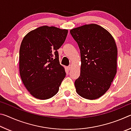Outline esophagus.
Instances as JSON below:
<instances>
[{"mask_svg": "<svg viewBox=\"0 0 131 131\" xmlns=\"http://www.w3.org/2000/svg\"><path fill=\"white\" fill-rule=\"evenodd\" d=\"M68 69H69V70H70V69H71V68H72V65H69V66H68Z\"/></svg>", "mask_w": 131, "mask_h": 131, "instance_id": "1", "label": "esophagus"}]
</instances>
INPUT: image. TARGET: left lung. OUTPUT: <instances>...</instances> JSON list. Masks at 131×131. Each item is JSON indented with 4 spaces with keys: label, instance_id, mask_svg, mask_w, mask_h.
<instances>
[{
    "label": "left lung",
    "instance_id": "8db88e82",
    "mask_svg": "<svg viewBox=\"0 0 131 131\" xmlns=\"http://www.w3.org/2000/svg\"><path fill=\"white\" fill-rule=\"evenodd\" d=\"M80 50V76L74 82L76 92L87 99L100 97L109 89L117 73V48L107 30L96 24L70 31Z\"/></svg>",
    "mask_w": 131,
    "mask_h": 131
}]
</instances>
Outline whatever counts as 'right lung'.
<instances>
[{
  "label": "right lung",
  "instance_id": "1",
  "mask_svg": "<svg viewBox=\"0 0 131 131\" xmlns=\"http://www.w3.org/2000/svg\"><path fill=\"white\" fill-rule=\"evenodd\" d=\"M68 31L43 26L24 37L19 49V73L33 96L45 100L52 97L66 76L57 50L65 41Z\"/></svg>",
  "mask_w": 131,
  "mask_h": 131
}]
</instances>
